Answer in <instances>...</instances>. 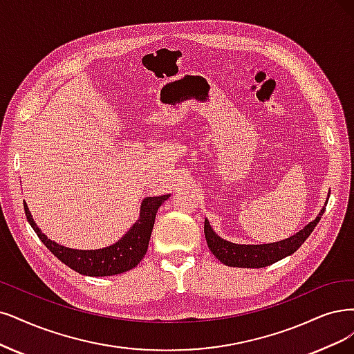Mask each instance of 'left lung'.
Here are the masks:
<instances>
[{"label":"left lung","mask_w":354,"mask_h":354,"mask_svg":"<svg viewBox=\"0 0 354 354\" xmlns=\"http://www.w3.org/2000/svg\"><path fill=\"white\" fill-rule=\"evenodd\" d=\"M328 203V201H326ZM325 212V207L319 212L318 217L312 220L302 230H299L293 236L283 239L274 243H263V245H238L229 241L221 239L218 234L210 226V221L204 220V233L205 241L213 255L229 267H241V268H263L271 266L277 261L292 255L296 250H299L319 223L321 216Z\"/></svg>","instance_id":"1"}]
</instances>
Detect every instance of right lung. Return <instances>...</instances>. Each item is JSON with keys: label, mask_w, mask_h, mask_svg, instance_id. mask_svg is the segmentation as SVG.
I'll use <instances>...</instances> for the list:
<instances>
[{"label": "right lung", "mask_w": 354, "mask_h": 354, "mask_svg": "<svg viewBox=\"0 0 354 354\" xmlns=\"http://www.w3.org/2000/svg\"><path fill=\"white\" fill-rule=\"evenodd\" d=\"M169 197L170 194L160 195V197L144 198L140 207V218L133 225V227L113 245L102 248V250L91 251L71 250V248H65L54 241L48 239V236H45L41 229L35 223L26 203L24 213L32 229L36 232L37 238L44 242V245L61 261V263H64L71 270L83 274V276L104 277L125 272L138 266L140 261L147 252L156 213Z\"/></svg>", "instance_id": "right-lung-1"}]
</instances>
